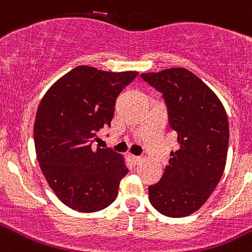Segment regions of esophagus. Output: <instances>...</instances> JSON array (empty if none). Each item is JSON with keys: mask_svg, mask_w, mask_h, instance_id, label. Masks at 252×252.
<instances>
[{"mask_svg": "<svg viewBox=\"0 0 252 252\" xmlns=\"http://www.w3.org/2000/svg\"><path fill=\"white\" fill-rule=\"evenodd\" d=\"M130 158L134 163H139L141 160H143V158H141V156H135V155H130Z\"/></svg>", "mask_w": 252, "mask_h": 252, "instance_id": "esophagus-1", "label": "esophagus"}]
</instances>
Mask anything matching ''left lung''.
Returning <instances> with one entry per match:
<instances>
[{
  "label": "left lung",
  "mask_w": 252,
  "mask_h": 252,
  "mask_svg": "<svg viewBox=\"0 0 252 252\" xmlns=\"http://www.w3.org/2000/svg\"><path fill=\"white\" fill-rule=\"evenodd\" d=\"M141 77L162 94L178 143L161 180L149 186V199L163 216L187 217L206 203L223 176L228 116L218 96L187 69L172 67Z\"/></svg>",
  "instance_id": "8db88e82"
}]
</instances>
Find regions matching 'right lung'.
I'll list each match as a JSON object with an SVG mask.
<instances>
[{
    "label": "right lung",
    "instance_id": "obj_1",
    "mask_svg": "<svg viewBox=\"0 0 252 252\" xmlns=\"http://www.w3.org/2000/svg\"><path fill=\"white\" fill-rule=\"evenodd\" d=\"M139 72L102 71L81 65L46 91L34 123L41 172L65 206L82 213L108 207L128 167L112 149H92V139L111 126L116 99Z\"/></svg>",
    "mask_w": 252,
    "mask_h": 252
}]
</instances>
